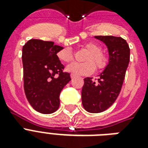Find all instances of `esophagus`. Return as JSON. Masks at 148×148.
I'll return each mask as SVG.
<instances>
[{"mask_svg":"<svg viewBox=\"0 0 148 148\" xmlns=\"http://www.w3.org/2000/svg\"><path fill=\"white\" fill-rule=\"evenodd\" d=\"M76 77V75H74V74H71V77L72 79L74 78V77Z\"/></svg>","mask_w":148,"mask_h":148,"instance_id":"esophagus-1","label":"esophagus"}]
</instances>
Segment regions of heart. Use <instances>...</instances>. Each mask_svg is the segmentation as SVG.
Returning a JSON list of instances; mask_svg holds the SVG:
<instances>
[{
  "instance_id": "b5f03b06",
  "label": "heart",
  "mask_w": 148,
  "mask_h": 148,
  "mask_svg": "<svg viewBox=\"0 0 148 148\" xmlns=\"http://www.w3.org/2000/svg\"><path fill=\"white\" fill-rule=\"evenodd\" d=\"M84 48L88 51L84 61L85 63H73L66 68L67 71L74 75H90L95 71V65L98 70H102L107 65V58L101 52V47L93 42L87 43L84 45ZM58 58L60 61L70 63L74 60V54L70 48H64L57 53Z\"/></svg>"
}]
</instances>
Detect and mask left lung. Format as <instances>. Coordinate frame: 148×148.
<instances>
[{
  "label": "left lung",
  "mask_w": 148,
  "mask_h": 148,
  "mask_svg": "<svg viewBox=\"0 0 148 148\" xmlns=\"http://www.w3.org/2000/svg\"><path fill=\"white\" fill-rule=\"evenodd\" d=\"M108 47L109 62L98 75L84 79L81 99L84 108L90 113H101L109 108L118 97L130 61V48L121 37L95 36Z\"/></svg>",
  "instance_id": "left-lung-1"
}]
</instances>
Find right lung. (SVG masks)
<instances>
[{"instance_id": "add662e5", "label": "right lung", "mask_w": 148, "mask_h": 148, "mask_svg": "<svg viewBox=\"0 0 148 148\" xmlns=\"http://www.w3.org/2000/svg\"><path fill=\"white\" fill-rule=\"evenodd\" d=\"M64 47L53 41L31 39L22 49L24 88L32 108L41 114H51L60 105V94L71 79L57 53Z\"/></svg>"}]
</instances>
